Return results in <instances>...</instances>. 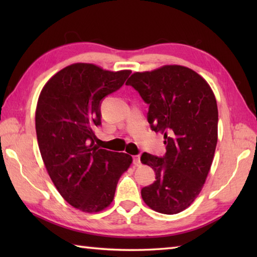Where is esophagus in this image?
Wrapping results in <instances>:
<instances>
[{"label": "esophagus", "instance_id": "1", "mask_svg": "<svg viewBox=\"0 0 257 257\" xmlns=\"http://www.w3.org/2000/svg\"><path fill=\"white\" fill-rule=\"evenodd\" d=\"M134 165L136 167L141 166V161H140V156H134Z\"/></svg>", "mask_w": 257, "mask_h": 257}]
</instances>
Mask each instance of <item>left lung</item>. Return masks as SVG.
I'll return each mask as SVG.
<instances>
[{
  "mask_svg": "<svg viewBox=\"0 0 257 257\" xmlns=\"http://www.w3.org/2000/svg\"><path fill=\"white\" fill-rule=\"evenodd\" d=\"M125 85L149 105L148 122L163 135L167 150L162 158L141 156L156 172V181L141 190V196L154 211L177 214L200 194L214 158L219 121L214 92L202 76L181 65L136 72Z\"/></svg>",
  "mask_w": 257,
  "mask_h": 257,
  "instance_id": "8db88e82",
  "label": "left lung"
}]
</instances>
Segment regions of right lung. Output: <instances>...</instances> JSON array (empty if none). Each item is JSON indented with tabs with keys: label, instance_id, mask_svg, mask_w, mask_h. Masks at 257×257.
<instances>
[{
	"label": "right lung",
	"instance_id": "right-lung-1",
	"mask_svg": "<svg viewBox=\"0 0 257 257\" xmlns=\"http://www.w3.org/2000/svg\"><path fill=\"white\" fill-rule=\"evenodd\" d=\"M130 73L72 64L54 75L38 97L35 128L42 159L59 194L81 212L110 205L118 180L133 162L132 156L95 145L101 99L119 89Z\"/></svg>",
	"mask_w": 257,
	"mask_h": 257
}]
</instances>
